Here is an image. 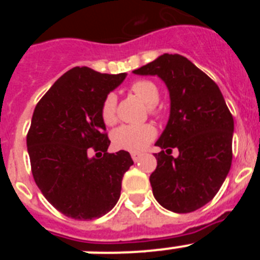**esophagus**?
Here are the masks:
<instances>
[{
	"instance_id": "1",
	"label": "esophagus",
	"mask_w": 260,
	"mask_h": 260,
	"mask_svg": "<svg viewBox=\"0 0 260 260\" xmlns=\"http://www.w3.org/2000/svg\"><path fill=\"white\" fill-rule=\"evenodd\" d=\"M142 153H137V152H133L132 153V157H133V160H134L135 162L137 161H139V160H141V157H142Z\"/></svg>"
}]
</instances>
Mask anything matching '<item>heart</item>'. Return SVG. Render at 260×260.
<instances>
[{
	"mask_svg": "<svg viewBox=\"0 0 260 260\" xmlns=\"http://www.w3.org/2000/svg\"><path fill=\"white\" fill-rule=\"evenodd\" d=\"M132 91L141 99L144 104L148 105L151 113H156L155 105L158 103L160 92L153 82L146 79L137 80L132 84ZM117 96L113 92L105 96L102 104V118L107 125H113L117 119L116 114ZM156 130L152 125H123L116 128L112 134L113 146L118 150L139 152L144 150L155 139Z\"/></svg>",
	"mask_w": 260,
	"mask_h": 260,
	"instance_id": "heart-1",
	"label": "heart"
}]
</instances>
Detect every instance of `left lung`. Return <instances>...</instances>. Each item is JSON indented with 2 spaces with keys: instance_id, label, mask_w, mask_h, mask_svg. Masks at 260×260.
<instances>
[{
  "instance_id": "8db88e82",
  "label": "left lung",
  "mask_w": 260,
  "mask_h": 260,
  "mask_svg": "<svg viewBox=\"0 0 260 260\" xmlns=\"http://www.w3.org/2000/svg\"><path fill=\"white\" fill-rule=\"evenodd\" d=\"M134 74L157 75L171 98L169 119L155 143L161 152L150 176L153 197L172 212H192L212 201L228 176L233 117L217 84L186 57L164 53Z\"/></svg>"
}]
</instances>
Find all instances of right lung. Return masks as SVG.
Instances as JSON below:
<instances>
[{
  "mask_svg": "<svg viewBox=\"0 0 260 260\" xmlns=\"http://www.w3.org/2000/svg\"><path fill=\"white\" fill-rule=\"evenodd\" d=\"M125 78V73L71 69L34 110L27 134L32 176L45 199L71 219L109 212L121 195L123 174L134 164L127 151L107 152L110 141L102 118L105 96ZM92 150L95 158L89 156Z\"/></svg>",
  "mask_w": 260,
  "mask_h": 260,
  "instance_id": "1",
  "label": "right lung"
}]
</instances>
